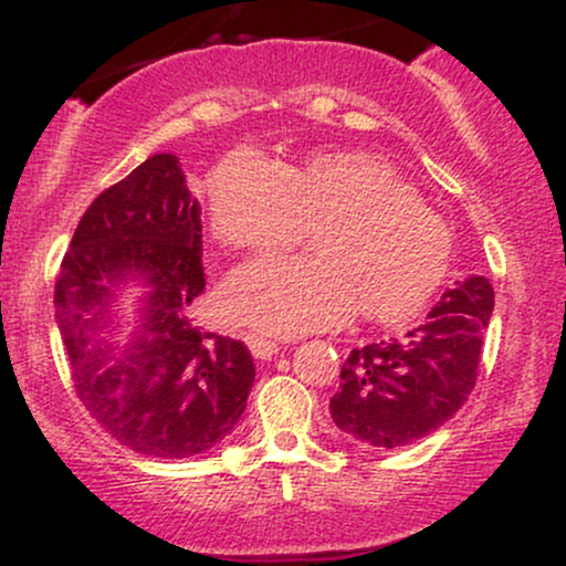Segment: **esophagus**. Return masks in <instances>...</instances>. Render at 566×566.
Here are the masks:
<instances>
[{
  "label": "esophagus",
  "instance_id": "obj_1",
  "mask_svg": "<svg viewBox=\"0 0 566 566\" xmlns=\"http://www.w3.org/2000/svg\"><path fill=\"white\" fill-rule=\"evenodd\" d=\"M247 346H250L255 359H271V356L279 350L276 340H269V337H261V335H247Z\"/></svg>",
  "mask_w": 566,
  "mask_h": 566
}]
</instances>
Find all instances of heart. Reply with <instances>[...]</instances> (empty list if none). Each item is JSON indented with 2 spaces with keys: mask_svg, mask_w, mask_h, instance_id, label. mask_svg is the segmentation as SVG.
I'll return each instance as SVG.
<instances>
[{
  "mask_svg": "<svg viewBox=\"0 0 566 566\" xmlns=\"http://www.w3.org/2000/svg\"><path fill=\"white\" fill-rule=\"evenodd\" d=\"M210 229L231 250H274L314 231V255H269L237 269L223 303L263 333L337 327L359 305L369 322H405L441 287L452 233L386 159L319 151L279 165L252 148L218 161Z\"/></svg>",
  "mask_w": 566,
  "mask_h": 566,
  "instance_id": "obj_1",
  "label": "heart"
}]
</instances>
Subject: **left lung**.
Instances as JSON below:
<instances>
[{"instance_id": "left-lung-1", "label": "left lung", "mask_w": 566, "mask_h": 566, "mask_svg": "<svg viewBox=\"0 0 566 566\" xmlns=\"http://www.w3.org/2000/svg\"><path fill=\"white\" fill-rule=\"evenodd\" d=\"M492 308L490 279L469 276L447 290L428 322L405 337L350 350L340 388L329 399L335 426L380 450L412 444L444 426L476 386Z\"/></svg>"}]
</instances>
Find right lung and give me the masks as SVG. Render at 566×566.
I'll use <instances>...</instances> for the list:
<instances>
[{
  "instance_id": "1",
  "label": "right lung",
  "mask_w": 566,
  "mask_h": 566,
  "mask_svg": "<svg viewBox=\"0 0 566 566\" xmlns=\"http://www.w3.org/2000/svg\"><path fill=\"white\" fill-rule=\"evenodd\" d=\"M201 210L172 154H154L87 207L55 279V319L82 405L148 458H191L242 418L255 365L242 340L201 333L188 308L205 292ZM153 284L144 333L105 343L116 277Z\"/></svg>"
}]
</instances>
